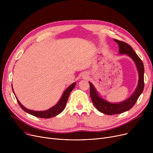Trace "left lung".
Masks as SVG:
<instances>
[{
	"instance_id": "8db88e82",
	"label": "left lung",
	"mask_w": 153,
	"mask_h": 153,
	"mask_svg": "<svg viewBox=\"0 0 153 153\" xmlns=\"http://www.w3.org/2000/svg\"><path fill=\"white\" fill-rule=\"evenodd\" d=\"M114 41L118 45L119 54H127L134 62L138 71L139 80L137 87H136L135 91L131 95V97L123 102L116 103L109 102L99 97L98 92L95 90L92 84L89 82L90 96L94 105L99 111L104 114L109 115L122 114L130 110L134 105L144 89V69L142 61L139 58V56L136 54L130 45L118 39H115Z\"/></svg>"
}]
</instances>
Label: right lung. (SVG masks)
I'll use <instances>...</instances> for the list:
<instances>
[{
  "instance_id": "1",
  "label": "right lung",
  "mask_w": 153,
  "mask_h": 153,
  "mask_svg": "<svg viewBox=\"0 0 153 153\" xmlns=\"http://www.w3.org/2000/svg\"><path fill=\"white\" fill-rule=\"evenodd\" d=\"M76 84V82H74L73 84L70 85L65 90V91L64 92L61 98L60 99V100L58 102V103L56 104L55 105H54L50 109L45 110V111H34V110H29V109L25 108L23 105H22L21 103L17 99L16 96H15V97H16V99H17V100L18 102V103L19 104L20 107L22 108V109H23L25 112H27V113L33 115L35 117H39V118H52L56 115H58V114L61 113V112L64 110V108H65V106L66 105V103H67L68 99L69 98V96L70 95V93L72 90H73ZM12 90H13V87H12ZM13 92L14 95H15L13 90Z\"/></svg>"
}]
</instances>
